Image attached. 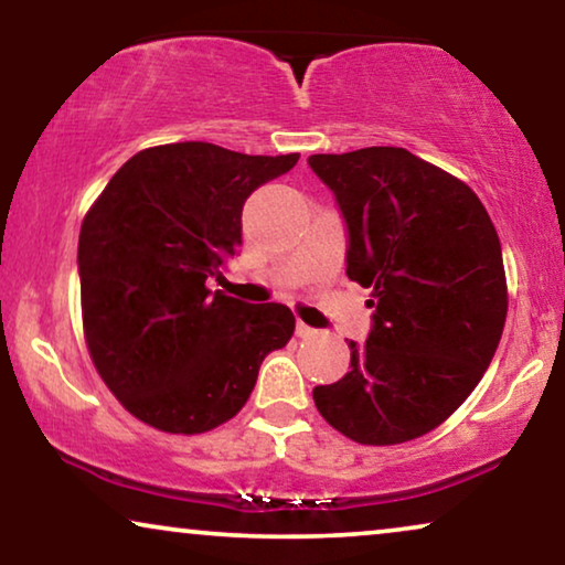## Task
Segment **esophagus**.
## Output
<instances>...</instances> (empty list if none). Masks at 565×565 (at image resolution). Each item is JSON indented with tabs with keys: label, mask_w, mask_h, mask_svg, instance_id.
I'll return each instance as SVG.
<instances>
[{
	"label": "esophagus",
	"mask_w": 565,
	"mask_h": 565,
	"mask_svg": "<svg viewBox=\"0 0 565 565\" xmlns=\"http://www.w3.org/2000/svg\"><path fill=\"white\" fill-rule=\"evenodd\" d=\"M296 334H298L300 339H311V337L319 334V331L311 329V327H308V323H303V321H298V323H296Z\"/></svg>",
	"instance_id": "obj_1"
}]
</instances>
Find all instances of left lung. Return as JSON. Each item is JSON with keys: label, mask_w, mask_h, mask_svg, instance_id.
Here are the masks:
<instances>
[{"label": "left lung", "mask_w": 565, "mask_h": 565, "mask_svg": "<svg viewBox=\"0 0 565 565\" xmlns=\"http://www.w3.org/2000/svg\"><path fill=\"white\" fill-rule=\"evenodd\" d=\"M308 164L344 215L347 277L370 288L373 329L350 373L316 385L319 414L360 445L439 427L491 365L507 321L501 244L458 177L412 151L370 146Z\"/></svg>", "instance_id": "obj_1"}]
</instances>
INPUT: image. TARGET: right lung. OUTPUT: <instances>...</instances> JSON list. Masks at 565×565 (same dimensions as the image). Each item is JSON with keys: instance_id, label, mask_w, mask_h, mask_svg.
I'll return each instance as SVG.
<instances>
[{"instance_id": "obj_1", "label": "right lung", "mask_w": 565, "mask_h": 565, "mask_svg": "<svg viewBox=\"0 0 565 565\" xmlns=\"http://www.w3.org/2000/svg\"><path fill=\"white\" fill-rule=\"evenodd\" d=\"M298 153L249 157L205 141L130 157L84 215L82 321L89 358L136 419L200 435L234 419L262 360L290 342L282 303H246L207 280L242 244V211Z\"/></svg>"}]
</instances>
